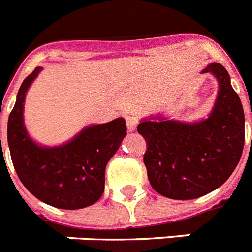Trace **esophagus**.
I'll return each mask as SVG.
<instances>
[{"instance_id": "34e87169", "label": "esophagus", "mask_w": 252, "mask_h": 252, "mask_svg": "<svg viewBox=\"0 0 252 252\" xmlns=\"http://www.w3.org/2000/svg\"><path fill=\"white\" fill-rule=\"evenodd\" d=\"M126 125H127V130L130 132L134 131L136 128V125H138V120H136V117L128 116L126 117Z\"/></svg>"}]
</instances>
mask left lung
<instances>
[{
    "label": "left lung",
    "mask_w": 252,
    "mask_h": 252,
    "mask_svg": "<svg viewBox=\"0 0 252 252\" xmlns=\"http://www.w3.org/2000/svg\"><path fill=\"white\" fill-rule=\"evenodd\" d=\"M219 83L207 118L183 122L156 116L144 118L138 132L147 142L144 165L151 186L162 196L190 200L216 190L237 168L245 144L242 102L224 66L212 62L203 70Z\"/></svg>",
    "instance_id": "left-lung-1"
}]
</instances>
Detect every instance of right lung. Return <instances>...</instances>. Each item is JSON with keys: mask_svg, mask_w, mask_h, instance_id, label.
<instances>
[{"mask_svg": "<svg viewBox=\"0 0 252 252\" xmlns=\"http://www.w3.org/2000/svg\"><path fill=\"white\" fill-rule=\"evenodd\" d=\"M40 71L36 67L23 80L7 121L14 168L24 187L41 202L61 209L86 208L101 198L106 164L126 136V122L116 118L91 125L65 144L40 146L28 135L23 118L26 94Z\"/></svg>", "mask_w": 252, "mask_h": 252, "instance_id": "right-lung-1", "label": "right lung"}]
</instances>
